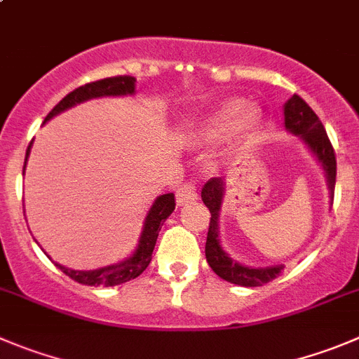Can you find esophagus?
Listing matches in <instances>:
<instances>
[{
    "mask_svg": "<svg viewBox=\"0 0 359 359\" xmlns=\"http://www.w3.org/2000/svg\"><path fill=\"white\" fill-rule=\"evenodd\" d=\"M197 199V187L196 182H187L185 185H182L176 192V203L180 206H185V204L194 203Z\"/></svg>",
    "mask_w": 359,
    "mask_h": 359,
    "instance_id": "1",
    "label": "esophagus"
}]
</instances>
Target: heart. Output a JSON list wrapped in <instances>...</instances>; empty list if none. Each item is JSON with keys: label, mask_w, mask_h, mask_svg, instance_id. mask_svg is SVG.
<instances>
[{"label": "heart", "mask_w": 359, "mask_h": 359, "mask_svg": "<svg viewBox=\"0 0 359 359\" xmlns=\"http://www.w3.org/2000/svg\"><path fill=\"white\" fill-rule=\"evenodd\" d=\"M259 119H261L259 112L255 109L247 107V102L241 98H233V100L222 104V107L215 112L208 125V134L215 141L231 137L234 132L248 135L255 130Z\"/></svg>", "instance_id": "heart-1"}]
</instances>
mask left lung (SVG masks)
<instances>
[{
    "instance_id": "obj_1",
    "label": "left lung",
    "mask_w": 359,
    "mask_h": 359,
    "mask_svg": "<svg viewBox=\"0 0 359 359\" xmlns=\"http://www.w3.org/2000/svg\"><path fill=\"white\" fill-rule=\"evenodd\" d=\"M284 116L285 128L292 132V134L302 135L303 141L310 146L313 155L323 163L327 177V189L331 190V201H333V190H335L337 182V156L333 144H331L330 137H327L326 130H324V125L317 118L316 112L312 111V107L296 93L285 104ZM222 196H224V182H222V177H211L210 182L203 187V192H201V197H203L204 204H206L211 213L210 229H208L206 238L208 264L220 278L227 280L231 284L245 285V287H259V285L268 284V282L275 280L276 276L282 275L284 266L247 268V266H241L238 262L231 261L220 248V243L217 240V218L218 211H220Z\"/></svg>"
}]
</instances>
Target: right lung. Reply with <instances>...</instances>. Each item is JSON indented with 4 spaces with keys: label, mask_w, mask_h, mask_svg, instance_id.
Masks as SVG:
<instances>
[{
    "label": "right lung",
    "mask_w": 359,
    "mask_h": 359,
    "mask_svg": "<svg viewBox=\"0 0 359 359\" xmlns=\"http://www.w3.org/2000/svg\"><path fill=\"white\" fill-rule=\"evenodd\" d=\"M135 79L132 75H116V77H105V79L93 81V83H88L84 86L75 88L74 91L67 95L53 111L47 114V119H50L53 116L60 114L65 109L72 107L75 104H81L84 100H90V98L97 97H109V95H126L134 93ZM33 142V141H32ZM32 142L28 146V151H26V158H24V167H26V160H28L29 148H32ZM176 206V201H174V194H163L158 199L155 201V204L149 210L148 217H146L144 231H142L141 241H139L137 250L134 252L132 257H128L126 261L119 262V264L107 266V268L95 269V271H75V269H68L65 266L56 264L61 271L67 276H70L72 280L79 282L83 285H104V287H114V285L125 284L128 280L137 278L142 271L149 266L151 262V254L153 248H155L156 238H158L160 227L163 225L165 218L169 217L174 211Z\"/></svg>",
    "instance_id": "right-lung-1"
}]
</instances>
